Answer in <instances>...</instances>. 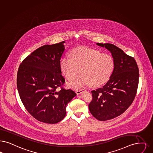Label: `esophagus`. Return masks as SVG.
<instances>
[{"instance_id":"34e87169","label":"esophagus","mask_w":153,"mask_h":153,"mask_svg":"<svg viewBox=\"0 0 153 153\" xmlns=\"http://www.w3.org/2000/svg\"><path fill=\"white\" fill-rule=\"evenodd\" d=\"M84 91H85V89H80V90H77L76 91V93L77 94H79L81 93H82Z\"/></svg>"}]
</instances>
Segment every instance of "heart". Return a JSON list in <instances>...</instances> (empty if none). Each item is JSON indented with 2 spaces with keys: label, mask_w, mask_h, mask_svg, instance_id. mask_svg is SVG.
Here are the masks:
<instances>
[{
  "label": "heart",
  "mask_w": 153,
  "mask_h": 153,
  "mask_svg": "<svg viewBox=\"0 0 153 153\" xmlns=\"http://www.w3.org/2000/svg\"><path fill=\"white\" fill-rule=\"evenodd\" d=\"M70 58L64 56L60 60L61 73L69 80L74 79L69 85L78 89L86 85L97 87L106 82L114 68V61L111 55L100 53L96 49L79 47L72 49Z\"/></svg>",
  "instance_id": "heart-1"
}]
</instances>
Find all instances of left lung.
I'll return each instance as SVG.
<instances>
[{"mask_svg": "<svg viewBox=\"0 0 153 153\" xmlns=\"http://www.w3.org/2000/svg\"><path fill=\"white\" fill-rule=\"evenodd\" d=\"M111 52L114 61L113 72L106 84L92 91L89 104L91 113L99 121H106L122 114L134 100L139 81V69L134 58L109 43H97Z\"/></svg>", "mask_w": 153, "mask_h": 153, "instance_id": "obj_1", "label": "left lung"}]
</instances>
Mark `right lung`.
<instances>
[{
  "instance_id": "right-lung-1",
  "label": "right lung",
  "mask_w": 153,
  "mask_h": 153,
  "mask_svg": "<svg viewBox=\"0 0 153 153\" xmlns=\"http://www.w3.org/2000/svg\"><path fill=\"white\" fill-rule=\"evenodd\" d=\"M64 43L40 47L25 58L19 67L20 98L26 110L40 122L61 121L66 115L67 105L76 95L72 89L62 86L65 81L61 74L60 60Z\"/></svg>"
}]
</instances>
